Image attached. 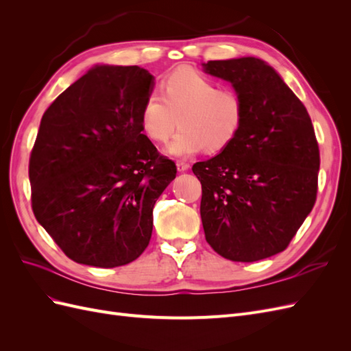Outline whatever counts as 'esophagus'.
<instances>
[{"instance_id": "34e87169", "label": "esophagus", "mask_w": 351, "mask_h": 351, "mask_svg": "<svg viewBox=\"0 0 351 351\" xmlns=\"http://www.w3.org/2000/svg\"><path fill=\"white\" fill-rule=\"evenodd\" d=\"M190 168V164L189 162H184V161H177V169L180 173H184L187 171V169Z\"/></svg>"}]
</instances>
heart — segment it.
Returning <instances> with one entry per match:
<instances>
[{"label": "heart", "mask_w": 351, "mask_h": 351, "mask_svg": "<svg viewBox=\"0 0 351 351\" xmlns=\"http://www.w3.org/2000/svg\"><path fill=\"white\" fill-rule=\"evenodd\" d=\"M162 97L149 92L142 104L141 123L156 142H167L182 125L167 151L187 158L202 149L218 152L236 139L244 119V105L234 90L192 69H180L165 77Z\"/></svg>", "instance_id": "b5f03b06"}]
</instances>
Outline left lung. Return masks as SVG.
<instances>
[{"label": "left lung", "mask_w": 351, "mask_h": 351, "mask_svg": "<svg viewBox=\"0 0 351 351\" xmlns=\"http://www.w3.org/2000/svg\"><path fill=\"white\" fill-rule=\"evenodd\" d=\"M244 105L236 139L193 165L200 180L206 241L222 258L254 262L287 249L317 192L319 146L302 101L267 62L243 57L208 61Z\"/></svg>", "instance_id": "obj_1"}]
</instances>
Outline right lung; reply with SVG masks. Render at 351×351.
<instances>
[{
    "label": "right lung",
    "mask_w": 351,
    "mask_h": 351,
    "mask_svg": "<svg viewBox=\"0 0 351 351\" xmlns=\"http://www.w3.org/2000/svg\"><path fill=\"white\" fill-rule=\"evenodd\" d=\"M154 76L95 66L42 115L29 159L32 209L67 256L115 268L149 244L154 205L177 174L142 133Z\"/></svg>",
    "instance_id": "1"
}]
</instances>
